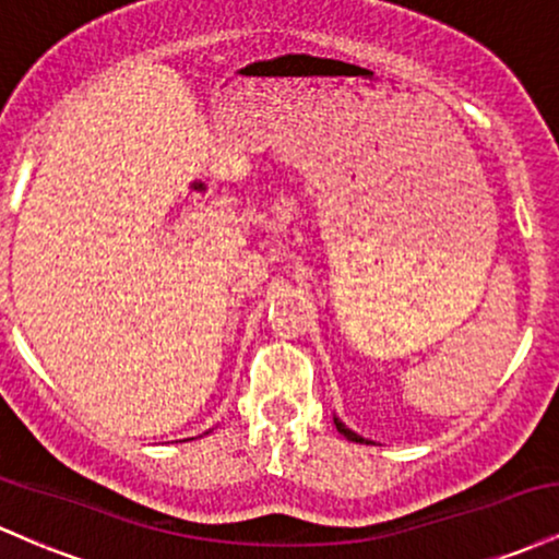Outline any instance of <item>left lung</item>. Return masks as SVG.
Segmentation results:
<instances>
[{"instance_id": "obj_1", "label": "left lung", "mask_w": 559, "mask_h": 559, "mask_svg": "<svg viewBox=\"0 0 559 559\" xmlns=\"http://www.w3.org/2000/svg\"><path fill=\"white\" fill-rule=\"evenodd\" d=\"M333 423H336L338 433H342V436H346V439H349V441H357V444H370V441H368V439H362V436H360V433H355V431H352V428H346V426H344V423H342V420H338V418H333Z\"/></svg>"}]
</instances>
